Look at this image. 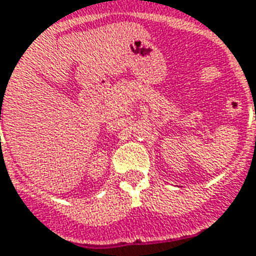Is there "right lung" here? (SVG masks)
<instances>
[{"label": "right lung", "mask_w": 256, "mask_h": 256, "mask_svg": "<svg viewBox=\"0 0 256 256\" xmlns=\"http://www.w3.org/2000/svg\"><path fill=\"white\" fill-rule=\"evenodd\" d=\"M0 116H1V114H0Z\"/></svg>", "instance_id": "add662e5"}]
</instances>
